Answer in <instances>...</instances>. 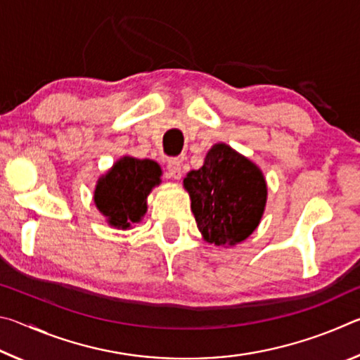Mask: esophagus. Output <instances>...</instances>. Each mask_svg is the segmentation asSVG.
Instances as JSON below:
<instances>
[{
    "label": "esophagus",
    "instance_id": "obj_1",
    "mask_svg": "<svg viewBox=\"0 0 360 360\" xmlns=\"http://www.w3.org/2000/svg\"><path fill=\"white\" fill-rule=\"evenodd\" d=\"M167 169L168 174L174 179H179L182 176V160L181 158H169L167 163Z\"/></svg>",
    "mask_w": 360,
    "mask_h": 360
}]
</instances>
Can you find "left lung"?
<instances>
[{
    "instance_id": "left-lung-1",
    "label": "left lung",
    "mask_w": 360,
    "mask_h": 360,
    "mask_svg": "<svg viewBox=\"0 0 360 360\" xmlns=\"http://www.w3.org/2000/svg\"><path fill=\"white\" fill-rule=\"evenodd\" d=\"M184 187L191 195L197 227L212 245L246 240L264 214V174L227 144L212 146L205 165L187 174Z\"/></svg>"
}]
</instances>
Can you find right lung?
I'll use <instances>...</instances> for the list:
<instances>
[{
	"instance_id": "add662e5",
	"label": "right lung",
	"mask_w": 360,
	"mask_h": 360,
	"mask_svg": "<svg viewBox=\"0 0 360 360\" xmlns=\"http://www.w3.org/2000/svg\"><path fill=\"white\" fill-rule=\"evenodd\" d=\"M162 169L154 160L124 157L95 188V205L115 229H130L146 214L152 187L160 182Z\"/></svg>"
}]
</instances>
